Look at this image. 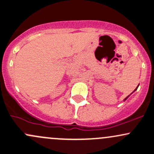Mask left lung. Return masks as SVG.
Segmentation results:
<instances>
[{"mask_svg": "<svg viewBox=\"0 0 154 154\" xmlns=\"http://www.w3.org/2000/svg\"><path fill=\"white\" fill-rule=\"evenodd\" d=\"M139 85H140V84H139V85H138V86H137V88H135V90H134V91H133V92H132V93H131V94H129V95H128V97H126L124 99V100H123V101H125V100H127V99H128V97H130V96H131V94H133V93H134V91H135L137 89V88H138Z\"/></svg>", "mask_w": 154, "mask_h": 154, "instance_id": "1", "label": "left lung"}]
</instances>
